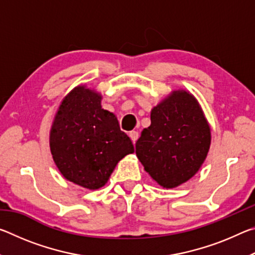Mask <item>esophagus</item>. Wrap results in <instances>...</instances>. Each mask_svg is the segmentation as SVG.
<instances>
[{
    "label": "esophagus",
    "mask_w": 255,
    "mask_h": 255,
    "mask_svg": "<svg viewBox=\"0 0 255 255\" xmlns=\"http://www.w3.org/2000/svg\"><path fill=\"white\" fill-rule=\"evenodd\" d=\"M138 136H139V133H138V131L132 130V131L129 132V137H130V139H131L133 145L136 144V141H137V139H138Z\"/></svg>",
    "instance_id": "34e87169"
}]
</instances>
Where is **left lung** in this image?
<instances>
[{
	"label": "left lung",
	"instance_id": "8db88e82",
	"mask_svg": "<svg viewBox=\"0 0 255 255\" xmlns=\"http://www.w3.org/2000/svg\"><path fill=\"white\" fill-rule=\"evenodd\" d=\"M210 140L209 125L197 99L178 90L152 109L150 126L136 141V155L159 185L175 188L199 171Z\"/></svg>",
	"mask_w": 255,
	"mask_h": 255
}]
</instances>
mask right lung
Instances as JSON below:
<instances>
[{"label": "right lung", "instance_id": "obj_1", "mask_svg": "<svg viewBox=\"0 0 255 255\" xmlns=\"http://www.w3.org/2000/svg\"><path fill=\"white\" fill-rule=\"evenodd\" d=\"M101 94L84 85L67 94L50 129L54 162L64 178L96 190L105 185L117 163L133 153L117 117L102 109Z\"/></svg>", "mask_w": 255, "mask_h": 255}]
</instances>
